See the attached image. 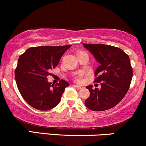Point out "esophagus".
Instances as JSON below:
<instances>
[{
  "label": "esophagus",
  "instance_id": "1",
  "mask_svg": "<svg viewBox=\"0 0 146 146\" xmlns=\"http://www.w3.org/2000/svg\"><path fill=\"white\" fill-rule=\"evenodd\" d=\"M75 86L76 87V88H78V89H82V86H78V85H75Z\"/></svg>",
  "mask_w": 146,
  "mask_h": 146
}]
</instances>
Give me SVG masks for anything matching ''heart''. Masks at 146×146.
Masks as SVG:
<instances>
[{
    "label": "heart",
    "mask_w": 146,
    "mask_h": 146,
    "mask_svg": "<svg viewBox=\"0 0 146 146\" xmlns=\"http://www.w3.org/2000/svg\"><path fill=\"white\" fill-rule=\"evenodd\" d=\"M81 76H82V75L81 74H79L78 76H77V78H76V80L78 82H80V80H81Z\"/></svg>",
    "instance_id": "heart-1"
}]
</instances>
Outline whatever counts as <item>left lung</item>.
Masks as SVG:
<instances>
[{"instance_id":"1","label":"left lung","mask_w":146,"mask_h":146,"mask_svg":"<svg viewBox=\"0 0 146 146\" xmlns=\"http://www.w3.org/2000/svg\"><path fill=\"white\" fill-rule=\"evenodd\" d=\"M100 64L95 70V82L101 88L86 86L90 96L84 104L88 109L103 111L113 108L124 98L132 78L129 56L118 47L103 44H83Z\"/></svg>"}]
</instances>
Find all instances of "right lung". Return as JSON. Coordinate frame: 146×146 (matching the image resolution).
Here are the masks:
<instances>
[{"label": "right lung", "instance_id": "right-lung-1", "mask_svg": "<svg viewBox=\"0 0 146 146\" xmlns=\"http://www.w3.org/2000/svg\"><path fill=\"white\" fill-rule=\"evenodd\" d=\"M71 46L31 47L20 56L15 70L16 84L22 97L33 108L48 110L60 103L69 84L62 80L53 86L48 82L47 76Z\"/></svg>", "mask_w": 146, "mask_h": 146}]
</instances>
